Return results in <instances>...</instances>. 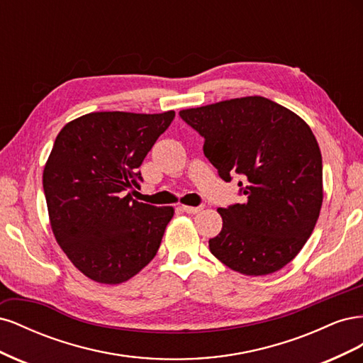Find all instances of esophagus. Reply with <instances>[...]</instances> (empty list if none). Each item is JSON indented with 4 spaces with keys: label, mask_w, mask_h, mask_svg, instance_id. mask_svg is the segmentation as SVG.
Masks as SVG:
<instances>
[{
    "label": "esophagus",
    "mask_w": 363,
    "mask_h": 363,
    "mask_svg": "<svg viewBox=\"0 0 363 363\" xmlns=\"http://www.w3.org/2000/svg\"><path fill=\"white\" fill-rule=\"evenodd\" d=\"M180 208L186 213H199L200 211H203V206H196V207H194V206H180Z\"/></svg>",
    "instance_id": "esophagus-1"
}]
</instances>
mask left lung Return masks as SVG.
<instances>
[{"label":"left lung","instance_id":"left-lung-1","mask_svg":"<svg viewBox=\"0 0 363 363\" xmlns=\"http://www.w3.org/2000/svg\"><path fill=\"white\" fill-rule=\"evenodd\" d=\"M180 118L204 138L219 177L238 175L244 203L218 208L223 228L208 239L212 255L245 276L276 272L311 238L323 204V157L311 127L263 96L235 98Z\"/></svg>","mask_w":363,"mask_h":363}]
</instances>
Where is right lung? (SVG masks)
I'll return each mask as SVG.
<instances>
[{"label":"right lung","mask_w":363,"mask_h":363,"mask_svg":"<svg viewBox=\"0 0 363 363\" xmlns=\"http://www.w3.org/2000/svg\"><path fill=\"white\" fill-rule=\"evenodd\" d=\"M175 112H95L65 125L43 169L50 223L86 277L123 283L156 256L172 207L131 199L138 169Z\"/></svg>","instance_id":"right-lung-1"}]
</instances>
